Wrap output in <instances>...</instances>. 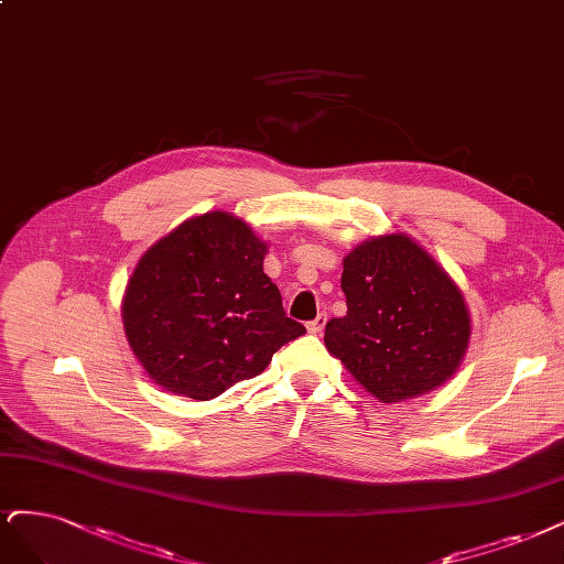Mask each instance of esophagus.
Listing matches in <instances>:
<instances>
[{"instance_id":"34e87169","label":"esophagus","mask_w":564,"mask_h":564,"mask_svg":"<svg viewBox=\"0 0 564 564\" xmlns=\"http://www.w3.org/2000/svg\"><path fill=\"white\" fill-rule=\"evenodd\" d=\"M324 324H326V315H317L313 322H307V332L310 334H322Z\"/></svg>"}]
</instances>
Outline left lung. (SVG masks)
Masks as SVG:
<instances>
[{"instance_id":"left-lung-1","label":"left lung","mask_w":564,"mask_h":564,"mask_svg":"<svg viewBox=\"0 0 564 564\" xmlns=\"http://www.w3.org/2000/svg\"><path fill=\"white\" fill-rule=\"evenodd\" d=\"M347 315L326 322L324 345L382 403L448 380L467 352L462 291L408 236L361 242L343 261Z\"/></svg>"}]
</instances>
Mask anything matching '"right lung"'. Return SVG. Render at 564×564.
I'll return each instance as SVG.
<instances>
[{
    "instance_id": "obj_1",
    "label": "right lung",
    "mask_w": 564,
    "mask_h": 564,
    "mask_svg": "<svg viewBox=\"0 0 564 564\" xmlns=\"http://www.w3.org/2000/svg\"><path fill=\"white\" fill-rule=\"evenodd\" d=\"M265 251L226 212L188 219L147 251L126 289L123 324L151 380L172 394L215 399L305 334L263 273Z\"/></svg>"
}]
</instances>
